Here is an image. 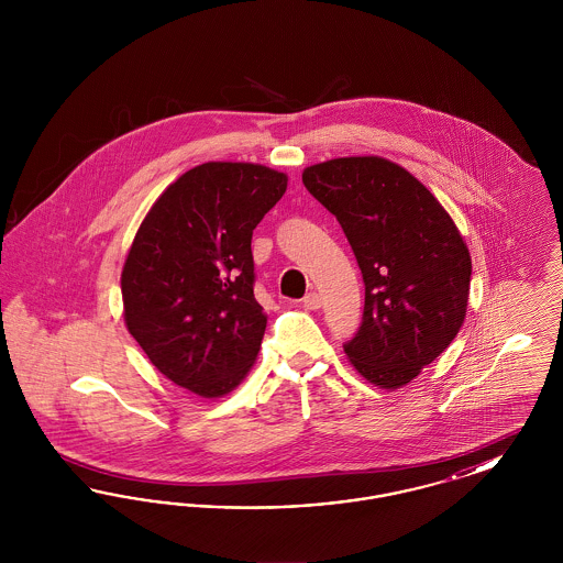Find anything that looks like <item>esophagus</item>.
<instances>
[{"label": "esophagus", "mask_w": 563, "mask_h": 563, "mask_svg": "<svg viewBox=\"0 0 563 563\" xmlns=\"http://www.w3.org/2000/svg\"><path fill=\"white\" fill-rule=\"evenodd\" d=\"M301 303H303V308H306V310H319L322 306L321 295L308 294L303 299H301Z\"/></svg>", "instance_id": "34e87169"}]
</instances>
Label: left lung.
<instances>
[{
  "mask_svg": "<svg viewBox=\"0 0 563 563\" xmlns=\"http://www.w3.org/2000/svg\"><path fill=\"white\" fill-rule=\"evenodd\" d=\"M301 181L340 221L365 283V310L344 344L374 386L411 382L452 344L468 306L471 253L441 202L379 156L303 168Z\"/></svg>",
  "mask_w": 563,
  "mask_h": 563,
  "instance_id": "obj_1",
  "label": "left lung"
}]
</instances>
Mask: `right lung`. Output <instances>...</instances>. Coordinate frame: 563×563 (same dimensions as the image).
Listing matches in <instances>:
<instances>
[{"label": "right lung", "instance_id": "right-lung-1", "mask_svg": "<svg viewBox=\"0 0 563 563\" xmlns=\"http://www.w3.org/2000/svg\"><path fill=\"white\" fill-rule=\"evenodd\" d=\"M251 162H205L164 189L122 268L124 322L152 365L189 393H232L253 367L268 317L253 295L251 239L287 191Z\"/></svg>", "mask_w": 563, "mask_h": 563}]
</instances>
